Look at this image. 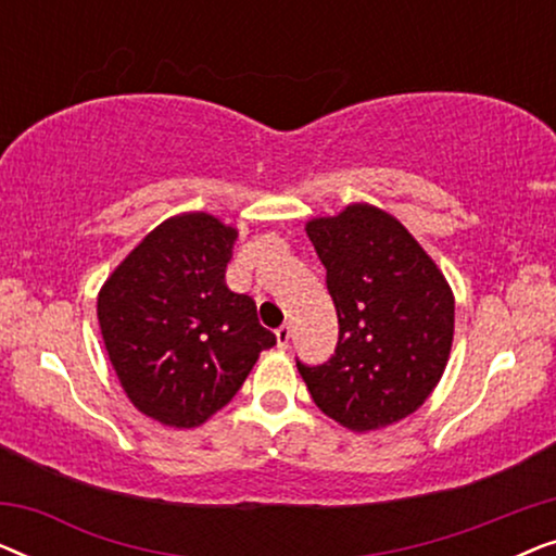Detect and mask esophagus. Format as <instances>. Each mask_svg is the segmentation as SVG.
<instances>
[{
  "mask_svg": "<svg viewBox=\"0 0 556 556\" xmlns=\"http://www.w3.org/2000/svg\"><path fill=\"white\" fill-rule=\"evenodd\" d=\"M291 337H293L291 326H280V329L276 331V341H278V346H280V349H288V344H291Z\"/></svg>",
  "mask_w": 556,
  "mask_h": 556,
  "instance_id": "1",
  "label": "esophagus"
}]
</instances>
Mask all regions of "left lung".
I'll return each mask as SVG.
<instances>
[{"instance_id":"8db88e82","label":"left lung","mask_w":556,"mask_h":556,"mask_svg":"<svg viewBox=\"0 0 556 556\" xmlns=\"http://www.w3.org/2000/svg\"><path fill=\"white\" fill-rule=\"evenodd\" d=\"M326 268L339 341L324 364L295 362L316 407L354 432L413 415L443 377L455 301L443 273L384 210L349 204L306 225Z\"/></svg>"}]
</instances>
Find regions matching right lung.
<instances>
[{
	"instance_id": "1",
	"label": "right lung",
	"mask_w": 556,
	"mask_h": 556,
	"mask_svg": "<svg viewBox=\"0 0 556 556\" xmlns=\"http://www.w3.org/2000/svg\"><path fill=\"white\" fill-rule=\"evenodd\" d=\"M238 230L207 212L162 223L111 273L98 324L136 409L169 428H197L245 382L276 333L255 301L225 286Z\"/></svg>"
}]
</instances>
